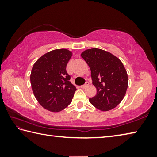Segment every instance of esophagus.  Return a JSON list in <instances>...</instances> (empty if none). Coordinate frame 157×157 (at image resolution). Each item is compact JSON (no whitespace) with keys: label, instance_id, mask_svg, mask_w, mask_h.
Listing matches in <instances>:
<instances>
[{"label":"esophagus","instance_id":"esophagus-1","mask_svg":"<svg viewBox=\"0 0 157 157\" xmlns=\"http://www.w3.org/2000/svg\"><path fill=\"white\" fill-rule=\"evenodd\" d=\"M89 82H86V83H85L84 84L82 85V86H81V88H82V89H85V88H86V87L89 86Z\"/></svg>","mask_w":157,"mask_h":157}]
</instances>
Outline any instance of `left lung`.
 Listing matches in <instances>:
<instances>
[{
    "label": "left lung",
    "mask_w": 157,
    "mask_h": 157,
    "mask_svg": "<svg viewBox=\"0 0 157 157\" xmlns=\"http://www.w3.org/2000/svg\"><path fill=\"white\" fill-rule=\"evenodd\" d=\"M91 71L97 94L89 98L91 104L101 111L115 108L123 100L128 86V77L118 57L102 49L86 50L81 54Z\"/></svg>",
    "instance_id": "8db88e82"
}]
</instances>
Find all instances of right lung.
Here are the masks:
<instances>
[{
  "instance_id": "1",
  "label": "right lung",
  "mask_w": 157,
  "mask_h": 157,
  "mask_svg": "<svg viewBox=\"0 0 157 157\" xmlns=\"http://www.w3.org/2000/svg\"><path fill=\"white\" fill-rule=\"evenodd\" d=\"M71 56L72 52L67 49L52 50L39 58L32 69L30 82L34 96L42 107L52 112L68 107L77 90L66 71Z\"/></svg>"
}]
</instances>
